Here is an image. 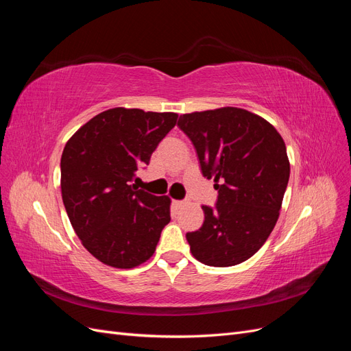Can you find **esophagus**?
<instances>
[{
    "label": "esophagus",
    "mask_w": 351,
    "mask_h": 351,
    "mask_svg": "<svg viewBox=\"0 0 351 351\" xmlns=\"http://www.w3.org/2000/svg\"><path fill=\"white\" fill-rule=\"evenodd\" d=\"M173 205H174L176 208H182V206L186 205V202H184V200H173Z\"/></svg>",
    "instance_id": "esophagus-1"
}]
</instances>
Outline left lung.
I'll use <instances>...</instances> for the list:
<instances>
[{
    "mask_svg": "<svg viewBox=\"0 0 351 351\" xmlns=\"http://www.w3.org/2000/svg\"><path fill=\"white\" fill-rule=\"evenodd\" d=\"M178 127L196 147L202 174L214 178L217 206H202L205 221L186 239L209 267H232L252 258L280 217L290 178L285 143L258 114L224 107L180 115Z\"/></svg>",
    "mask_w": 351,
    "mask_h": 351,
    "instance_id": "left-lung-1",
    "label": "left lung"
}]
</instances>
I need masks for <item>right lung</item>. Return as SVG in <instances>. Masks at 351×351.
<instances>
[{
	"label": "right lung",
	"mask_w": 351,
	"mask_h": 351,
	"mask_svg": "<svg viewBox=\"0 0 351 351\" xmlns=\"http://www.w3.org/2000/svg\"><path fill=\"white\" fill-rule=\"evenodd\" d=\"M177 119L176 112L111 108L83 124L64 146L61 196L67 215L84 249L108 267L130 269L146 262L171 221V199L143 192L133 180Z\"/></svg>",
	"instance_id": "obj_1"
}]
</instances>
